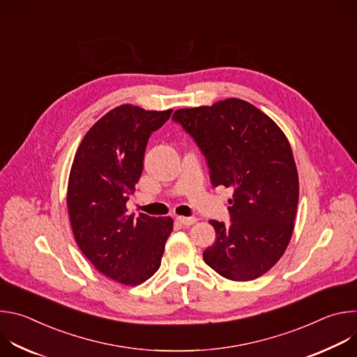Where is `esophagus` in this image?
Listing matches in <instances>:
<instances>
[{"label":"esophagus","instance_id":"obj_1","mask_svg":"<svg viewBox=\"0 0 357 357\" xmlns=\"http://www.w3.org/2000/svg\"><path fill=\"white\" fill-rule=\"evenodd\" d=\"M176 220H178L181 225H183V226H192V225H195V223L197 222V219H196V218H193V216H190V218H186V216H178V218H176Z\"/></svg>","mask_w":357,"mask_h":357}]
</instances>
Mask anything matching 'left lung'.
Returning a JSON list of instances; mask_svg holds the SVG:
<instances>
[{"label":"left lung","instance_id":"8db88e82","mask_svg":"<svg viewBox=\"0 0 357 357\" xmlns=\"http://www.w3.org/2000/svg\"><path fill=\"white\" fill-rule=\"evenodd\" d=\"M172 119L205 155L212 185L233 189L231 223L209 222L216 240L203 260L231 281L261 277L287 250L298 206V172L285 134L240 98L179 109Z\"/></svg>","mask_w":357,"mask_h":357}]
</instances>
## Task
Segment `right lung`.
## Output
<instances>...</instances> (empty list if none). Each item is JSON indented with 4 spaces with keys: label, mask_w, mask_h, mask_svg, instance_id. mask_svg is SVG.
<instances>
[{
    "label": "right lung",
    "mask_w": 357,
    "mask_h": 357,
    "mask_svg": "<svg viewBox=\"0 0 357 357\" xmlns=\"http://www.w3.org/2000/svg\"><path fill=\"white\" fill-rule=\"evenodd\" d=\"M171 113L132 105L110 110L86 132L70 168L66 202L76 243L101 274L124 285L158 271L174 229L169 216L127 215L148 138Z\"/></svg>",
    "instance_id": "obj_1"
}]
</instances>
